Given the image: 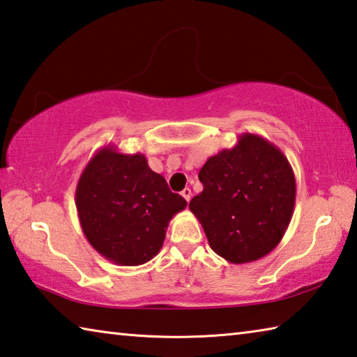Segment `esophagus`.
<instances>
[{
  "label": "esophagus",
  "instance_id": "obj_1",
  "mask_svg": "<svg viewBox=\"0 0 357 357\" xmlns=\"http://www.w3.org/2000/svg\"><path fill=\"white\" fill-rule=\"evenodd\" d=\"M181 195H183L184 198H185V201H190V198H192V190L189 189V187H185V189L181 192Z\"/></svg>",
  "mask_w": 357,
  "mask_h": 357
}]
</instances>
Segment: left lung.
<instances>
[{
	"mask_svg": "<svg viewBox=\"0 0 357 357\" xmlns=\"http://www.w3.org/2000/svg\"><path fill=\"white\" fill-rule=\"evenodd\" d=\"M198 178L203 192L189 209L211 248L231 264L267 256L282 241L294 215L296 183L287 158L257 134L211 156Z\"/></svg>",
	"mask_w": 357,
	"mask_h": 357,
	"instance_id": "1",
	"label": "left lung"
}]
</instances>
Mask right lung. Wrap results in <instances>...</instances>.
Listing matches in <instances>:
<instances>
[{"instance_id": "add662e5", "label": "right lung", "mask_w": 357, "mask_h": 357, "mask_svg": "<svg viewBox=\"0 0 357 357\" xmlns=\"http://www.w3.org/2000/svg\"><path fill=\"white\" fill-rule=\"evenodd\" d=\"M84 236L102 257L135 267L158 255L168 223L187 201L168 189L144 154L107 145L93 154L76 185Z\"/></svg>"}]
</instances>
